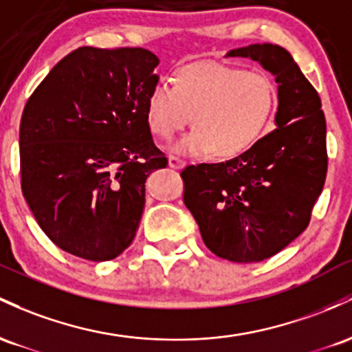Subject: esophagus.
<instances>
[{
    "label": "esophagus",
    "mask_w": 352,
    "mask_h": 352,
    "mask_svg": "<svg viewBox=\"0 0 352 352\" xmlns=\"http://www.w3.org/2000/svg\"><path fill=\"white\" fill-rule=\"evenodd\" d=\"M168 163H169V168H173V169H181L184 164H186L183 160H181V157L173 156V155L168 157Z\"/></svg>",
    "instance_id": "1"
}]
</instances>
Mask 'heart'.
Here are the masks:
<instances>
[{
	"label": "heart",
	"mask_w": 352,
	"mask_h": 352,
	"mask_svg": "<svg viewBox=\"0 0 352 352\" xmlns=\"http://www.w3.org/2000/svg\"><path fill=\"white\" fill-rule=\"evenodd\" d=\"M278 104V93L266 74L221 63L183 66L175 82L161 80L146 101V121L161 140H171L196 126L175 146L184 155L214 151L234 157L258 143Z\"/></svg>",
	"instance_id": "obj_1"
}]
</instances>
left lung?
I'll return each mask as SVG.
<instances>
[{
    "label": "left lung",
    "instance_id": "8db88e82",
    "mask_svg": "<svg viewBox=\"0 0 352 352\" xmlns=\"http://www.w3.org/2000/svg\"><path fill=\"white\" fill-rule=\"evenodd\" d=\"M276 76V128L243 155L181 171L183 201L209 251L232 263H258L307 228L327 173L321 98L289 51L263 43L231 50Z\"/></svg>",
    "mask_w": 352,
    "mask_h": 352
}]
</instances>
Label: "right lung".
Segmentation results:
<instances>
[{
	"label": "right lung",
	"mask_w": 352,
	"mask_h": 352,
	"mask_svg": "<svg viewBox=\"0 0 352 352\" xmlns=\"http://www.w3.org/2000/svg\"><path fill=\"white\" fill-rule=\"evenodd\" d=\"M157 63L143 48L82 46L50 71L23 109V196L69 254L109 261L136 236L146 177L168 164L146 121Z\"/></svg>",
	"instance_id": "1"
}]
</instances>
